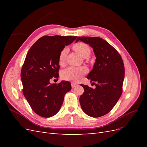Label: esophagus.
<instances>
[{"instance_id": "1", "label": "esophagus", "mask_w": 147, "mask_h": 147, "mask_svg": "<svg viewBox=\"0 0 147 147\" xmlns=\"http://www.w3.org/2000/svg\"><path fill=\"white\" fill-rule=\"evenodd\" d=\"M71 86H72V88H75V87H76V86H77V84L75 83L72 82V83H71Z\"/></svg>"}]
</instances>
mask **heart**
Returning <instances> with one entry per match:
<instances>
[{"label": "heart", "instance_id": "heart-1", "mask_svg": "<svg viewBox=\"0 0 147 147\" xmlns=\"http://www.w3.org/2000/svg\"><path fill=\"white\" fill-rule=\"evenodd\" d=\"M74 50L79 53L82 57H87L91 54V48L87 44L83 42H78L73 45ZM67 53V49L63 48L59 53V64H63L65 59ZM87 72L85 67H69L67 69L64 70L61 73V77L64 80L74 82H77L81 79L83 75Z\"/></svg>", "mask_w": 147, "mask_h": 147}]
</instances>
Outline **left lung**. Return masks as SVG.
<instances>
[{"label": "left lung", "mask_w": 147, "mask_h": 147, "mask_svg": "<svg viewBox=\"0 0 147 147\" xmlns=\"http://www.w3.org/2000/svg\"><path fill=\"white\" fill-rule=\"evenodd\" d=\"M91 47L96 57L93 69L88 75L92 89L81 84L83 94L80 103L83 112L88 116L97 118L107 114L121 97L124 78V66L119 53L103 38L98 37H78L76 40Z\"/></svg>", "instance_id": "left-lung-1"}]
</instances>
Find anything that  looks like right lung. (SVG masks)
Listing matches in <instances>:
<instances>
[{"label": "right lung", "instance_id": "right-lung-1", "mask_svg": "<svg viewBox=\"0 0 147 147\" xmlns=\"http://www.w3.org/2000/svg\"><path fill=\"white\" fill-rule=\"evenodd\" d=\"M77 36L45 35L31 47L21 72L23 92L31 109L39 116L50 118L59 112L64 95L71 84L62 81L51 84L50 80L59 77V55L65 46Z\"/></svg>", "mask_w": 147, "mask_h": 147}]
</instances>
